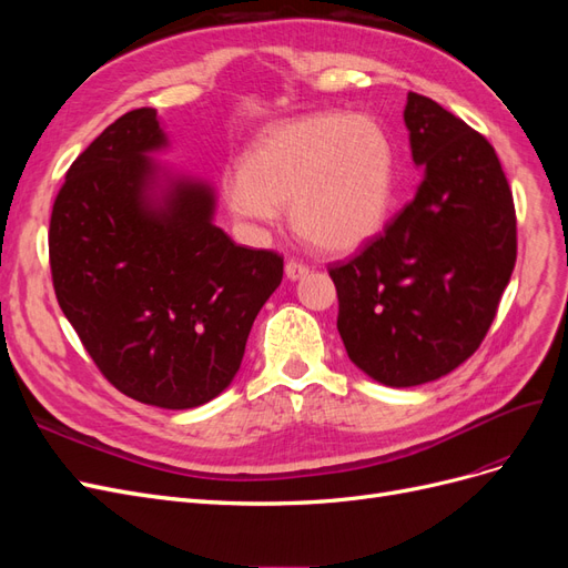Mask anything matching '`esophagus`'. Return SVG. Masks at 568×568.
Listing matches in <instances>:
<instances>
[{
	"instance_id": "1",
	"label": "esophagus",
	"mask_w": 568,
	"mask_h": 568,
	"mask_svg": "<svg viewBox=\"0 0 568 568\" xmlns=\"http://www.w3.org/2000/svg\"><path fill=\"white\" fill-rule=\"evenodd\" d=\"M284 272H286V280H291V282H296V280H303L307 272V265H303V263H298V261H288L286 265H284Z\"/></svg>"
}]
</instances>
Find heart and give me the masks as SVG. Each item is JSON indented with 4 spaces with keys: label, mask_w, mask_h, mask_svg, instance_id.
<instances>
[{
    "label": "heart",
    "mask_w": 568,
    "mask_h": 568,
    "mask_svg": "<svg viewBox=\"0 0 568 568\" xmlns=\"http://www.w3.org/2000/svg\"><path fill=\"white\" fill-rule=\"evenodd\" d=\"M230 213L270 227L288 205L294 230L326 253H351L382 232L393 203V144L367 115L311 113L272 125L222 180Z\"/></svg>",
    "instance_id": "heart-1"
}]
</instances>
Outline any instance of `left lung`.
Segmentation results:
<instances>
[{
	"instance_id": "8db88e82",
	"label": "left lung",
	"mask_w": 568,
	"mask_h": 568,
	"mask_svg": "<svg viewBox=\"0 0 568 568\" xmlns=\"http://www.w3.org/2000/svg\"><path fill=\"white\" fill-rule=\"evenodd\" d=\"M415 199L353 261L334 265L338 334L369 379L409 388L457 369L484 341L517 263V215L486 136L409 92Z\"/></svg>"
}]
</instances>
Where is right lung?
Segmentation results:
<instances>
[{"instance_id": "right-lung-1", "label": "right lung", "mask_w": 568, "mask_h": 568, "mask_svg": "<svg viewBox=\"0 0 568 568\" xmlns=\"http://www.w3.org/2000/svg\"><path fill=\"white\" fill-rule=\"evenodd\" d=\"M168 149L156 109L101 132L65 173L49 261L101 374L144 405L189 409L234 382L284 261L236 246L215 225V186L153 161Z\"/></svg>"}]
</instances>
